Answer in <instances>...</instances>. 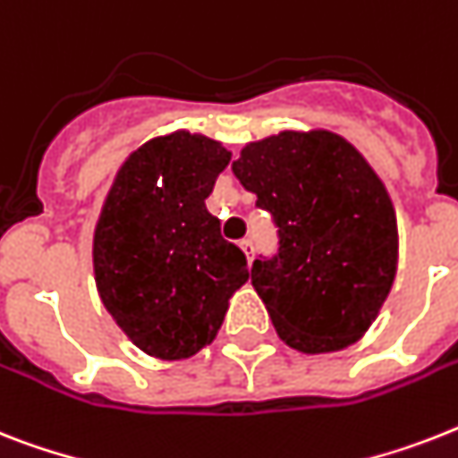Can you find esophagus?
Segmentation results:
<instances>
[{
    "mask_svg": "<svg viewBox=\"0 0 458 458\" xmlns=\"http://www.w3.org/2000/svg\"><path fill=\"white\" fill-rule=\"evenodd\" d=\"M240 249H242V251H244V256H247V261H249V263L254 261V242H251V240H249V237H247V240H242V242H240Z\"/></svg>",
    "mask_w": 458,
    "mask_h": 458,
    "instance_id": "34e87169",
    "label": "esophagus"
}]
</instances>
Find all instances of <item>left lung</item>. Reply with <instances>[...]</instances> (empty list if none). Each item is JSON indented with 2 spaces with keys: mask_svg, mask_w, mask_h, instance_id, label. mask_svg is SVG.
<instances>
[{
  "mask_svg": "<svg viewBox=\"0 0 458 458\" xmlns=\"http://www.w3.org/2000/svg\"><path fill=\"white\" fill-rule=\"evenodd\" d=\"M233 174L277 225V256L251 266L277 336L308 355L355 344L397 270V221L384 181L355 145L327 129L247 143Z\"/></svg>",
  "mask_w": 458,
  "mask_h": 458,
  "instance_id": "left-lung-1",
  "label": "left lung"
}]
</instances>
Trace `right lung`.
I'll use <instances>...</instances> for the list:
<instances>
[{
	"label": "right lung",
	"instance_id": "1",
	"mask_svg": "<svg viewBox=\"0 0 458 458\" xmlns=\"http://www.w3.org/2000/svg\"><path fill=\"white\" fill-rule=\"evenodd\" d=\"M230 152L202 133L148 140L124 159L94 230L100 301L122 332L159 360L216 338L230 296L249 280L242 249L207 211Z\"/></svg>",
	"mask_w": 458,
	"mask_h": 458
}]
</instances>
